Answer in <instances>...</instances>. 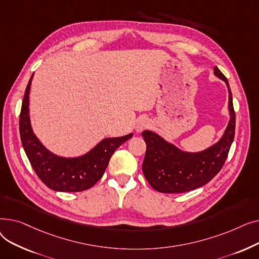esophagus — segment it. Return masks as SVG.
Here are the masks:
<instances>
[{
    "mask_svg": "<svg viewBox=\"0 0 259 259\" xmlns=\"http://www.w3.org/2000/svg\"><path fill=\"white\" fill-rule=\"evenodd\" d=\"M149 126H150V121H149L147 118H141L137 122V126H135V131H137L138 133L142 132L143 130L147 129Z\"/></svg>",
    "mask_w": 259,
    "mask_h": 259,
    "instance_id": "obj_1",
    "label": "esophagus"
}]
</instances>
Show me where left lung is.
I'll use <instances>...</instances> for the list:
<instances>
[{
    "instance_id": "8db88e82",
    "label": "left lung",
    "mask_w": 259,
    "mask_h": 259,
    "mask_svg": "<svg viewBox=\"0 0 259 259\" xmlns=\"http://www.w3.org/2000/svg\"><path fill=\"white\" fill-rule=\"evenodd\" d=\"M214 74L222 78L229 91L230 120L222 139L200 152H186L158 134L145 130L147 145L143 173L150 186L161 193H185L205 186L221 171L235 134V112L232 92L227 77L217 67Z\"/></svg>"
}]
</instances>
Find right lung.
Masks as SVG:
<instances>
[{"label":"right lung","instance_id":"obj_1","mask_svg":"<svg viewBox=\"0 0 259 259\" xmlns=\"http://www.w3.org/2000/svg\"><path fill=\"white\" fill-rule=\"evenodd\" d=\"M31 75L26 87L20 114V135L30 164L48 188L60 192H80L97 184L116 149L132 138V133L101 141L92 150L78 157H62L50 152L32 131L29 117Z\"/></svg>","mask_w":259,"mask_h":259}]
</instances>
